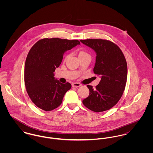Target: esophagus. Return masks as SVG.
<instances>
[{
    "mask_svg": "<svg viewBox=\"0 0 153 153\" xmlns=\"http://www.w3.org/2000/svg\"><path fill=\"white\" fill-rule=\"evenodd\" d=\"M72 86L73 87L75 88L79 87L81 86V84H80L78 83V82H74V83H72Z\"/></svg>",
    "mask_w": 153,
    "mask_h": 153,
    "instance_id": "34e87169",
    "label": "esophagus"
}]
</instances>
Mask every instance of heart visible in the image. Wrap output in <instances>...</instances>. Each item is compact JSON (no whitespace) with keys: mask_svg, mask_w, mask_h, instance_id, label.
Segmentation results:
<instances>
[{"mask_svg":"<svg viewBox=\"0 0 153 153\" xmlns=\"http://www.w3.org/2000/svg\"><path fill=\"white\" fill-rule=\"evenodd\" d=\"M88 53L87 52H85V51H81L79 52V56H83V55H87Z\"/></svg>","mask_w":153,"mask_h":153,"instance_id":"heart-1","label":"heart"}]
</instances>
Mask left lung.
Wrapping results in <instances>:
<instances>
[{
  "mask_svg": "<svg viewBox=\"0 0 153 153\" xmlns=\"http://www.w3.org/2000/svg\"><path fill=\"white\" fill-rule=\"evenodd\" d=\"M96 53L94 68L101 81L95 88L88 85L89 96L82 101L88 109L99 112L111 108L120 100L127 79V64L120 48L113 42L101 39L80 40Z\"/></svg>",
  "mask_w": 153,
  "mask_h": 153,
  "instance_id": "8db88e82",
  "label": "left lung"
}]
</instances>
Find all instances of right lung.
<instances>
[{
  "mask_svg": "<svg viewBox=\"0 0 153 153\" xmlns=\"http://www.w3.org/2000/svg\"><path fill=\"white\" fill-rule=\"evenodd\" d=\"M77 45H80L78 40L44 38L29 51L25 65V85L29 97L38 108L49 111L61 104L71 84L61 83L53 72L61 64L64 53Z\"/></svg>",
  "mask_w": 153,
  "mask_h": 153,
  "instance_id": "obj_1",
  "label": "right lung"
}]
</instances>
